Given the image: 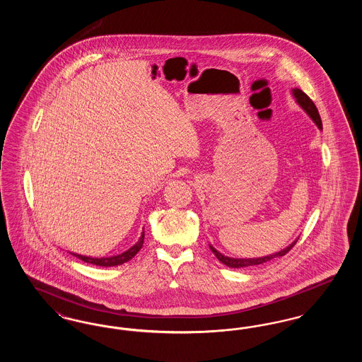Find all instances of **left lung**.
I'll return each instance as SVG.
<instances>
[{
    "label": "left lung",
    "instance_id": "left-lung-1",
    "mask_svg": "<svg viewBox=\"0 0 362 362\" xmlns=\"http://www.w3.org/2000/svg\"><path fill=\"white\" fill-rule=\"evenodd\" d=\"M293 96L296 98V102L300 104V105L304 108V111L310 115V118H312V121L315 122V123H316V126L322 130V129H323V126H322V119H320L319 111H317V108H316L315 103L310 100V98H308V96H307L301 89H298V88H294V89H293ZM296 241H293L291 245H288L286 248L281 250L279 252L272 254V255H267V257H262V258H229V257H225V255H223L221 252H218L213 245H210V250L213 251V254L216 255V258L218 259L221 263H224L225 266H228V267H233V269H241V267H251V266H257V264H263V263H266V262H269V260H272V259L286 255V254L292 250L293 247H294Z\"/></svg>",
    "mask_w": 362,
    "mask_h": 362
}]
</instances>
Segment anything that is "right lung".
<instances>
[{"label":"right lung","instance_id":"right-lung-1","mask_svg":"<svg viewBox=\"0 0 362 362\" xmlns=\"http://www.w3.org/2000/svg\"><path fill=\"white\" fill-rule=\"evenodd\" d=\"M144 238H145V233L142 232L139 240L132 247L129 248L127 251L122 252L119 255H115V257H107V258H90V257H86V255H78V254H71L73 257L80 259V260H84L86 263H90V264H96V266H102V267H111V266H119L123 264L126 262H129L130 259L134 258L137 255L138 251L142 248V244H144Z\"/></svg>","mask_w":362,"mask_h":362}]
</instances>
